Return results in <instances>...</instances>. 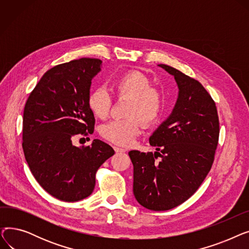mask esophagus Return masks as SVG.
Masks as SVG:
<instances>
[{"label":"esophagus","instance_id":"34e87169","mask_svg":"<svg viewBox=\"0 0 249 249\" xmlns=\"http://www.w3.org/2000/svg\"><path fill=\"white\" fill-rule=\"evenodd\" d=\"M114 150L118 153V152H125L126 151V149H124V148H120V147H118V146H114Z\"/></svg>","mask_w":249,"mask_h":249}]
</instances>
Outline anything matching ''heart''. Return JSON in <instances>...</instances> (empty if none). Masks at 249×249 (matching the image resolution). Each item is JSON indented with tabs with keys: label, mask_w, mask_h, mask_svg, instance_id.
I'll return each mask as SVG.
<instances>
[{
	"label": "heart",
	"mask_w": 249,
	"mask_h": 249,
	"mask_svg": "<svg viewBox=\"0 0 249 249\" xmlns=\"http://www.w3.org/2000/svg\"><path fill=\"white\" fill-rule=\"evenodd\" d=\"M147 76L138 71L127 72L111 84L118 98L129 99L125 115L129 118L113 120L101 127V135L117 145L127 146L134 141L140 130V120L145 126L153 124L161 116L164 108V96L152 88ZM112 100L104 88H97L89 97V107L99 119L107 118Z\"/></svg>",
	"instance_id": "heart-1"
}]
</instances>
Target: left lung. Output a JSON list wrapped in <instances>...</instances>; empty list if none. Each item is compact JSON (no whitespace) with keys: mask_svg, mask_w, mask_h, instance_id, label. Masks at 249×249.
Masks as SVG:
<instances>
[{"mask_svg":"<svg viewBox=\"0 0 249 249\" xmlns=\"http://www.w3.org/2000/svg\"><path fill=\"white\" fill-rule=\"evenodd\" d=\"M159 67L175 77L178 99L171 115L149 137L156 151L131 150L129 156L137 202L152 211H166L187 201L210 172L219 119L215 102L198 81L169 65Z\"/></svg>","mask_w":249,"mask_h":249,"instance_id":"8db88e82","label":"left lung"}]
</instances>
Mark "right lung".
<instances>
[{"label": "right lung", "instance_id": "add662e5", "mask_svg": "<svg viewBox=\"0 0 249 249\" xmlns=\"http://www.w3.org/2000/svg\"><path fill=\"white\" fill-rule=\"evenodd\" d=\"M102 60L81 58L47 71L26 102L23 151L35 179L52 197L83 200L93 193L98 168L115 153L99 139L89 146L72 144L75 136L94 132L89 107L91 80Z\"/></svg>", "mask_w": 249, "mask_h": 249}]
</instances>
